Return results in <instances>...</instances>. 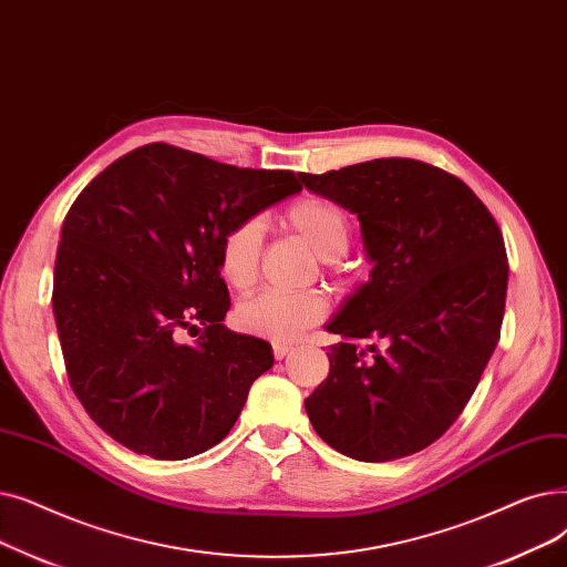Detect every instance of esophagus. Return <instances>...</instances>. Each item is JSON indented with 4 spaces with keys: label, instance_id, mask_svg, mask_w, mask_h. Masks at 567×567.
<instances>
[{
    "label": "esophagus",
    "instance_id": "esophagus-1",
    "mask_svg": "<svg viewBox=\"0 0 567 567\" xmlns=\"http://www.w3.org/2000/svg\"><path fill=\"white\" fill-rule=\"evenodd\" d=\"M272 353H275L277 360H284L290 353V346L288 343H275L272 346Z\"/></svg>",
    "mask_w": 567,
    "mask_h": 567
}]
</instances>
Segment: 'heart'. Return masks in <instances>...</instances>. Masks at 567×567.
Returning a JSON list of instances; mask_svg holds the SVG:
<instances>
[{
	"mask_svg": "<svg viewBox=\"0 0 567 567\" xmlns=\"http://www.w3.org/2000/svg\"><path fill=\"white\" fill-rule=\"evenodd\" d=\"M286 224L302 235L311 249L332 269L350 247V219L343 207L330 198L307 196L292 203ZM265 226L260 217L233 221L219 239V269L235 290H249L260 277ZM328 298L320 290L286 292L262 290L239 302L237 326L256 337L272 341H292L328 316Z\"/></svg>",
	"mask_w": 567,
	"mask_h": 567,
	"instance_id": "obj_1",
	"label": "heart"
}]
</instances>
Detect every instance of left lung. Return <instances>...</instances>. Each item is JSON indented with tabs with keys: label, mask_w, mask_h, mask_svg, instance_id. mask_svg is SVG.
I'll use <instances>...</instances> for the list:
<instances>
[{
	"label": "left lung",
	"mask_w": 567,
	"mask_h": 567,
	"mask_svg": "<svg viewBox=\"0 0 567 567\" xmlns=\"http://www.w3.org/2000/svg\"><path fill=\"white\" fill-rule=\"evenodd\" d=\"M300 177L358 214L373 260L369 281L330 320L328 332L343 341L328 353V379L305 399L307 415L353 460L415 454L462 415L501 339L503 233L466 182L417 158Z\"/></svg>",
	"instance_id": "obj_1"
}]
</instances>
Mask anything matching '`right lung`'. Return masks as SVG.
I'll return each instance as SVG.
<instances>
[{
    "instance_id": "right-lung-1",
    "label": "right lung",
    "mask_w": 567,
    "mask_h": 567,
    "mask_svg": "<svg viewBox=\"0 0 567 567\" xmlns=\"http://www.w3.org/2000/svg\"><path fill=\"white\" fill-rule=\"evenodd\" d=\"M298 192L292 171L168 143L120 156L83 188L62 226L52 311L69 383L107 436L166 462L228 436L275 358L267 341L224 328L219 239Z\"/></svg>"
}]
</instances>
